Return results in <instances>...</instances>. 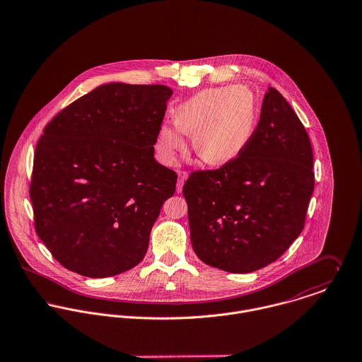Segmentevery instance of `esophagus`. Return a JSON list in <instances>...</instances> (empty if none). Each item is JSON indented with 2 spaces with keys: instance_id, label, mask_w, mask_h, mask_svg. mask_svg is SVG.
Instances as JSON below:
<instances>
[{
  "instance_id": "34e87169",
  "label": "esophagus",
  "mask_w": 362,
  "mask_h": 362,
  "mask_svg": "<svg viewBox=\"0 0 362 362\" xmlns=\"http://www.w3.org/2000/svg\"><path fill=\"white\" fill-rule=\"evenodd\" d=\"M186 179H187V172H185V170L179 172V179H177V185H176V192H177V193L182 192V187H183Z\"/></svg>"
}]
</instances>
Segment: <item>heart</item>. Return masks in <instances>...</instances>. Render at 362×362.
<instances>
[{"instance_id": "1", "label": "heart", "mask_w": 362, "mask_h": 362, "mask_svg": "<svg viewBox=\"0 0 362 362\" xmlns=\"http://www.w3.org/2000/svg\"><path fill=\"white\" fill-rule=\"evenodd\" d=\"M257 126V107L251 91L239 86L206 88L185 101L176 122L160 127L157 150L173 163L193 133V147L201 160L212 165L233 161L248 146Z\"/></svg>"}]
</instances>
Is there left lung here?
Returning a JSON list of instances; mask_svg holds the SVG:
<instances>
[{
  "instance_id": "1",
  "label": "left lung",
  "mask_w": 362,
  "mask_h": 362,
  "mask_svg": "<svg viewBox=\"0 0 362 362\" xmlns=\"http://www.w3.org/2000/svg\"><path fill=\"white\" fill-rule=\"evenodd\" d=\"M313 165L304 124L268 87L240 156L218 169L193 170L183 186L197 257L232 274L276 261L303 232L315 186Z\"/></svg>"
}]
</instances>
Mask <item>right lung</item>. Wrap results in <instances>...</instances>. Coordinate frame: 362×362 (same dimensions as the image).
I'll return each mask as SVG.
<instances>
[{
  "label": "right lung",
  "mask_w": 362,
  "mask_h": 362,
  "mask_svg": "<svg viewBox=\"0 0 362 362\" xmlns=\"http://www.w3.org/2000/svg\"><path fill=\"white\" fill-rule=\"evenodd\" d=\"M170 94L162 84L110 83L45 124L29 194L36 233L66 269L107 278L144 258L177 182L154 158Z\"/></svg>",
  "instance_id": "obj_1"
}]
</instances>
